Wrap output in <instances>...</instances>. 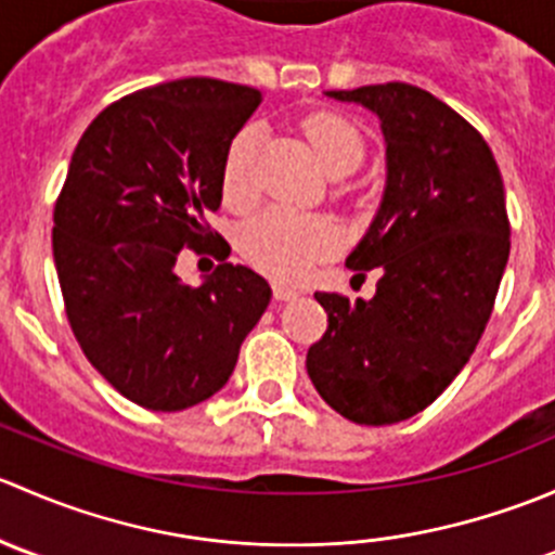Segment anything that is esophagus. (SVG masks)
Segmentation results:
<instances>
[{"label": "esophagus", "mask_w": 555, "mask_h": 555, "mask_svg": "<svg viewBox=\"0 0 555 555\" xmlns=\"http://www.w3.org/2000/svg\"><path fill=\"white\" fill-rule=\"evenodd\" d=\"M273 298H276V300H293V298H298V289L287 287V284H282V282H273Z\"/></svg>", "instance_id": "34e87169"}]
</instances>
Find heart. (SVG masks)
<instances>
[{
	"instance_id": "b5f03b06",
	"label": "heart",
	"mask_w": 555,
	"mask_h": 555,
	"mask_svg": "<svg viewBox=\"0 0 555 555\" xmlns=\"http://www.w3.org/2000/svg\"><path fill=\"white\" fill-rule=\"evenodd\" d=\"M304 137L311 144L322 169L333 177L354 171L365 158L360 128L333 112H313L304 120ZM257 131L244 128L236 133L222 166V193L233 204H246L255 193ZM338 244V233L330 222L295 215L287 209H268L249 222L242 233V249L251 266L268 276L295 282L324 260Z\"/></svg>"
}]
</instances>
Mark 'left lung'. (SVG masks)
<instances>
[{"label":"left lung","mask_w":555,"mask_h":555,"mask_svg":"<svg viewBox=\"0 0 555 555\" xmlns=\"http://www.w3.org/2000/svg\"><path fill=\"white\" fill-rule=\"evenodd\" d=\"M378 115L386 188L346 266L378 268L371 300L317 293L327 330L306 354L333 411L382 427L433 405L473 357L511 255L502 173L462 115L408 82L327 91Z\"/></svg>","instance_id":"1"}]
</instances>
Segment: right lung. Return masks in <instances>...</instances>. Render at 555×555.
Segmentation results:
<instances>
[{
	"instance_id": "obj_1",
	"label": "right lung",
	"mask_w": 555,
	"mask_h": 555,
	"mask_svg": "<svg viewBox=\"0 0 555 555\" xmlns=\"http://www.w3.org/2000/svg\"><path fill=\"white\" fill-rule=\"evenodd\" d=\"M260 102L211 77L160 82L99 112L72 155L53 209L66 317L88 362L147 411L220 391L271 304L246 266L222 262L198 287L177 276L182 246L231 255L206 215L220 209L225 153Z\"/></svg>"
}]
</instances>
